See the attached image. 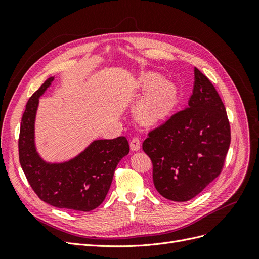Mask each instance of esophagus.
I'll use <instances>...</instances> for the list:
<instances>
[{
  "label": "esophagus",
  "mask_w": 259,
  "mask_h": 259,
  "mask_svg": "<svg viewBox=\"0 0 259 259\" xmlns=\"http://www.w3.org/2000/svg\"><path fill=\"white\" fill-rule=\"evenodd\" d=\"M140 146H142V144H140V139L138 137H133L131 139V149L132 151H138L140 149Z\"/></svg>",
  "instance_id": "1"
}]
</instances>
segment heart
I'll use <instances>...</instances> for the list:
<instances>
[{"label":"heart","instance_id":"heart-1","mask_svg":"<svg viewBox=\"0 0 259 259\" xmlns=\"http://www.w3.org/2000/svg\"><path fill=\"white\" fill-rule=\"evenodd\" d=\"M144 90H153L138 103L135 113L147 124L159 122L171 112L178 101L177 86L171 82H163V77L148 73L140 80Z\"/></svg>","mask_w":259,"mask_h":259}]
</instances>
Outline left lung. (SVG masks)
<instances>
[{"label": "left lung", "instance_id": "1", "mask_svg": "<svg viewBox=\"0 0 259 259\" xmlns=\"http://www.w3.org/2000/svg\"><path fill=\"white\" fill-rule=\"evenodd\" d=\"M230 140L223 101L214 85L194 68L188 107L149 132L143 144L152 161L155 189L170 201L191 200L221 174Z\"/></svg>", "mask_w": 259, "mask_h": 259}]
</instances>
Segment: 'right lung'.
Segmentation results:
<instances>
[{
  "label": "right lung",
  "mask_w": 259,
  "mask_h": 259,
  "mask_svg": "<svg viewBox=\"0 0 259 259\" xmlns=\"http://www.w3.org/2000/svg\"><path fill=\"white\" fill-rule=\"evenodd\" d=\"M54 77L46 80L28 100L22 114L18 140L19 162L30 186L48 204L90 211L104 202L117 164L130 152L127 139H98L75 158L62 162L44 161L36 151L34 123L40 98Z\"/></svg>",
  "instance_id": "add662e5"
}]
</instances>
